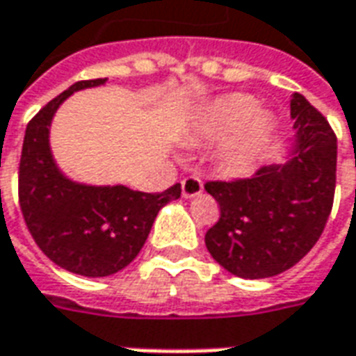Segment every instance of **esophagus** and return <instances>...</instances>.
Segmentation results:
<instances>
[{"instance_id":"obj_1","label":"esophagus","mask_w":356,"mask_h":356,"mask_svg":"<svg viewBox=\"0 0 356 356\" xmlns=\"http://www.w3.org/2000/svg\"><path fill=\"white\" fill-rule=\"evenodd\" d=\"M203 192V184L197 176H188L182 180V195L186 200L197 197Z\"/></svg>"}]
</instances>
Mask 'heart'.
Returning <instances> with one entry per match:
<instances>
[{
  "label": "heart",
  "instance_id": "heart-1",
  "mask_svg": "<svg viewBox=\"0 0 356 356\" xmlns=\"http://www.w3.org/2000/svg\"><path fill=\"white\" fill-rule=\"evenodd\" d=\"M273 127V116L266 110H257L256 100L242 92L215 100L197 124L200 134L211 141H220L238 131L220 151L225 168L234 176H250L256 170Z\"/></svg>",
  "mask_w": 356,
  "mask_h": 356
}]
</instances>
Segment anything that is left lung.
<instances>
[{
  "label": "left lung",
  "instance_id": "1",
  "mask_svg": "<svg viewBox=\"0 0 356 356\" xmlns=\"http://www.w3.org/2000/svg\"><path fill=\"white\" fill-rule=\"evenodd\" d=\"M293 137L283 163L254 178L209 182L220 219L205 234L213 259L242 279H267L296 266L312 250L332 213L337 137L327 120L293 92Z\"/></svg>",
  "mask_w": 356,
  "mask_h": 356
}]
</instances>
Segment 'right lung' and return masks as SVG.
I'll use <instances>...</instances> for the list:
<instances>
[{
  "label": "right lung",
  "mask_w": 356,
  "mask_h": 356,
  "mask_svg": "<svg viewBox=\"0 0 356 356\" xmlns=\"http://www.w3.org/2000/svg\"><path fill=\"white\" fill-rule=\"evenodd\" d=\"M79 81L50 100L26 126L19 166V202L34 242L56 266L83 277H108L141 252L159 211L180 197V184L143 193L124 184L77 182L56 163L50 127L73 92L106 85Z\"/></svg>",
  "instance_id": "obj_1"
}]
</instances>
